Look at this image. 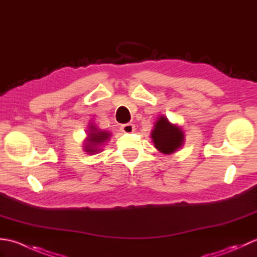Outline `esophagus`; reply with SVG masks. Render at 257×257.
Masks as SVG:
<instances>
[{
	"label": "esophagus",
	"mask_w": 257,
	"mask_h": 257,
	"mask_svg": "<svg viewBox=\"0 0 257 257\" xmlns=\"http://www.w3.org/2000/svg\"><path fill=\"white\" fill-rule=\"evenodd\" d=\"M121 132L123 134H133L135 132V125L133 123H125V124H122L121 125Z\"/></svg>",
	"instance_id": "34e87169"
}]
</instances>
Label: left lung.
<instances>
[{
    "mask_svg": "<svg viewBox=\"0 0 257 257\" xmlns=\"http://www.w3.org/2000/svg\"><path fill=\"white\" fill-rule=\"evenodd\" d=\"M150 136L157 150L165 155L174 154L184 145L182 129L178 124L171 123L165 116L158 117Z\"/></svg>",
    "mask_w": 257,
    "mask_h": 257,
    "instance_id": "8db88e82",
    "label": "left lung"
}]
</instances>
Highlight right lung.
<instances>
[{"label":"right lung","instance_id":"obj_1","mask_svg":"<svg viewBox=\"0 0 257 257\" xmlns=\"http://www.w3.org/2000/svg\"><path fill=\"white\" fill-rule=\"evenodd\" d=\"M111 134L107 130L98 129L96 125L90 122L87 130V137L84 140V151L88 155H96L101 151L100 147L107 143Z\"/></svg>","mask_w":257,"mask_h":257}]
</instances>
